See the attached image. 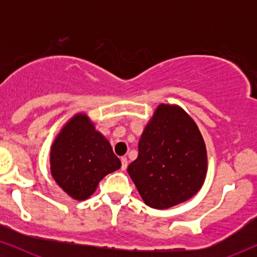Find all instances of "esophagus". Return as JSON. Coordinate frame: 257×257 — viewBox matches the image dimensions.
Here are the masks:
<instances>
[{"instance_id":"34e87169","label":"esophagus","mask_w":257,"mask_h":257,"mask_svg":"<svg viewBox=\"0 0 257 257\" xmlns=\"http://www.w3.org/2000/svg\"><path fill=\"white\" fill-rule=\"evenodd\" d=\"M120 160H121V170H122V171H125L126 168H127V164H128L127 158H126V157H122Z\"/></svg>"}]
</instances>
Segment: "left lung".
Wrapping results in <instances>:
<instances>
[{"label":"left lung","mask_w":257,"mask_h":257,"mask_svg":"<svg viewBox=\"0 0 257 257\" xmlns=\"http://www.w3.org/2000/svg\"><path fill=\"white\" fill-rule=\"evenodd\" d=\"M138 149V158L127 172L147 206L170 208L201 188L207 172L205 142L181 107L159 105Z\"/></svg>","instance_id":"8db88e82"}]
</instances>
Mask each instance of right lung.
<instances>
[{
	"label": "right lung",
	"mask_w": 257,
	"mask_h": 257,
	"mask_svg": "<svg viewBox=\"0 0 257 257\" xmlns=\"http://www.w3.org/2000/svg\"><path fill=\"white\" fill-rule=\"evenodd\" d=\"M50 164L56 182L76 200L89 198L105 175L121 166L85 114L75 115L63 127L51 146Z\"/></svg>",
	"instance_id": "1"
}]
</instances>
